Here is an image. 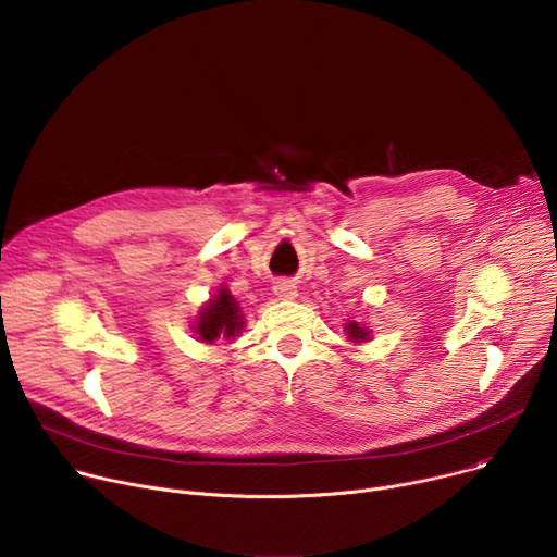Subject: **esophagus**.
I'll use <instances>...</instances> for the list:
<instances>
[{
	"instance_id": "1",
	"label": "esophagus",
	"mask_w": 557,
	"mask_h": 557,
	"mask_svg": "<svg viewBox=\"0 0 557 557\" xmlns=\"http://www.w3.org/2000/svg\"><path fill=\"white\" fill-rule=\"evenodd\" d=\"M274 294L278 299H294L297 297V285H294L292 281H278L276 285H274Z\"/></svg>"
}]
</instances>
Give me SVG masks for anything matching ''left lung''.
I'll return each instance as SVG.
<instances>
[{
    "label": "left lung",
    "mask_w": 557,
    "mask_h": 557,
    "mask_svg": "<svg viewBox=\"0 0 557 557\" xmlns=\"http://www.w3.org/2000/svg\"><path fill=\"white\" fill-rule=\"evenodd\" d=\"M344 333H346L348 342H352V344H364V342H369L373 337L369 325L367 323H359V321L344 323Z\"/></svg>",
    "instance_id": "1"
}]
</instances>
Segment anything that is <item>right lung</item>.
<instances>
[{
  "instance_id": "1",
  "label": "right lung",
  "mask_w": 557,
  "mask_h": 557,
  "mask_svg": "<svg viewBox=\"0 0 557 557\" xmlns=\"http://www.w3.org/2000/svg\"><path fill=\"white\" fill-rule=\"evenodd\" d=\"M245 329V314L228 287H220L218 294L200 308L193 323V335L200 342L213 344L215 339H236Z\"/></svg>"
}]
</instances>
